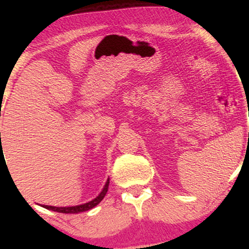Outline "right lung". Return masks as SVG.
<instances>
[{"label":"right lung","mask_w":249,"mask_h":249,"mask_svg":"<svg viewBox=\"0 0 249 249\" xmlns=\"http://www.w3.org/2000/svg\"><path fill=\"white\" fill-rule=\"evenodd\" d=\"M108 184H110V178L107 180V182H105L104 187H103V190H102V192L99 193L95 199L91 200V201H89V202H85V204L77 205V206H70V207H55V206H47V205H43V207L47 208V210L53 211V212L67 213V214H75V213L85 212V211H89V210H91V208L97 206V205H98L99 202H101L102 200L104 199L105 194H107V192Z\"/></svg>","instance_id":"1"}]
</instances>
